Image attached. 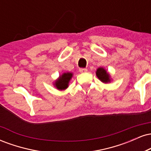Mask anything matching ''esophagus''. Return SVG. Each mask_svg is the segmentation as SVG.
Here are the masks:
<instances>
[{
	"label": "esophagus",
	"mask_w": 151,
	"mask_h": 151,
	"mask_svg": "<svg viewBox=\"0 0 151 151\" xmlns=\"http://www.w3.org/2000/svg\"><path fill=\"white\" fill-rule=\"evenodd\" d=\"M87 69L86 68H80L79 69V72H81V73H85V72H87Z\"/></svg>",
	"instance_id": "esophagus-1"
}]
</instances>
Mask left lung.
<instances>
[{
    "instance_id": "obj_1",
    "label": "left lung",
    "mask_w": 151,
    "mask_h": 151,
    "mask_svg": "<svg viewBox=\"0 0 151 151\" xmlns=\"http://www.w3.org/2000/svg\"><path fill=\"white\" fill-rule=\"evenodd\" d=\"M96 75L101 82L105 83V84L110 83L112 79L110 74L104 67H99L96 71Z\"/></svg>"
}]
</instances>
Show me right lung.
Here are the masks:
<instances>
[{
  "label": "right lung",
  "mask_w": 151,
  "mask_h": 151,
  "mask_svg": "<svg viewBox=\"0 0 151 151\" xmlns=\"http://www.w3.org/2000/svg\"><path fill=\"white\" fill-rule=\"evenodd\" d=\"M73 77V73L72 72H65L53 82V85L57 89L62 91L67 89L69 86V83Z\"/></svg>",
  "instance_id": "right-lung-1"
}]
</instances>
